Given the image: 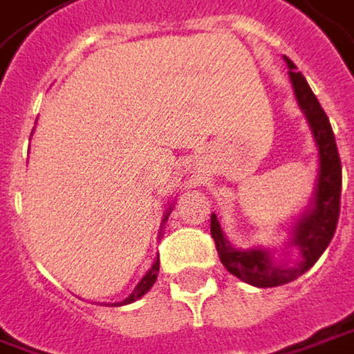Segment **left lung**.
Wrapping results in <instances>:
<instances>
[{"label": "left lung", "mask_w": 354, "mask_h": 354, "mask_svg": "<svg viewBox=\"0 0 354 354\" xmlns=\"http://www.w3.org/2000/svg\"><path fill=\"white\" fill-rule=\"evenodd\" d=\"M286 62L290 68V79L294 84L298 105L304 111L306 119L312 127L314 140L318 145V158H320V172H318L314 201L310 203L306 214H302V218L298 221L294 229L292 243L300 249L298 263L294 268L275 266L268 251L233 249L223 235L218 218L210 214V235L216 245L221 263L239 279L257 288H275V286L294 281L296 277L308 272L324 253L328 243L333 241V235L337 231L338 212H340L342 166H340V156H338L330 121L324 109L320 107L316 95L312 93L310 84L306 82L304 75L296 71V64L290 58H286Z\"/></svg>", "instance_id": "obj_1"}]
</instances>
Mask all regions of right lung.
Returning a JSON list of instances; mask_svg holds the SVG:
<instances>
[{
  "mask_svg": "<svg viewBox=\"0 0 354 354\" xmlns=\"http://www.w3.org/2000/svg\"><path fill=\"white\" fill-rule=\"evenodd\" d=\"M158 272H160V257H158V261L151 266V270L145 273L144 277H142V281L138 283V288L121 302V304H131V302H136L138 298H142L145 292H149V288L153 286V281H156V277H158ZM113 306H119V304H113Z\"/></svg>",
  "mask_w": 354,
  "mask_h": 354,
  "instance_id": "1",
  "label": "right lung"
}]
</instances>
